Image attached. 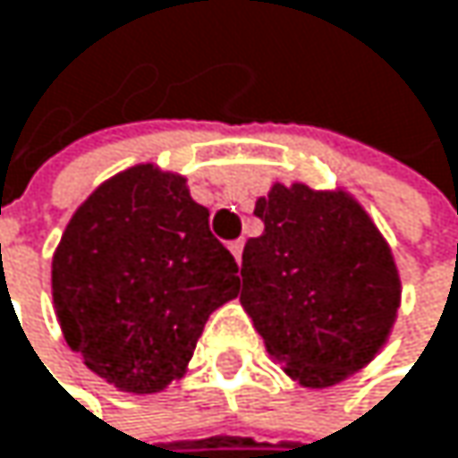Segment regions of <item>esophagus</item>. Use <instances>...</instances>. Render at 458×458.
<instances>
[{"label":"esophagus","instance_id":"1","mask_svg":"<svg viewBox=\"0 0 458 458\" xmlns=\"http://www.w3.org/2000/svg\"><path fill=\"white\" fill-rule=\"evenodd\" d=\"M242 245H245L242 240H234V242H229V250H232V256H234V261H237V264L242 261Z\"/></svg>","mask_w":458,"mask_h":458}]
</instances>
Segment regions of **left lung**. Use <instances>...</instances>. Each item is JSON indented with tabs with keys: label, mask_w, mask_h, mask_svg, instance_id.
Returning a JSON list of instances; mask_svg holds the SVG:
<instances>
[{
	"label": "left lung",
	"mask_w": 458,
	"mask_h": 458,
	"mask_svg": "<svg viewBox=\"0 0 458 458\" xmlns=\"http://www.w3.org/2000/svg\"><path fill=\"white\" fill-rule=\"evenodd\" d=\"M240 304L291 381L328 389L389 342L403 285L389 242L346 189L275 181L253 210Z\"/></svg>",
	"instance_id": "left-lung-1"
}]
</instances>
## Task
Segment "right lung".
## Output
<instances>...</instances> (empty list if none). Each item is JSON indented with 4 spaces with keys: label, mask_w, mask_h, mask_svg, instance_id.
Wrapping results in <instances>:
<instances>
[{
    "label": "right lung",
    "mask_w": 458,
    "mask_h": 458,
    "mask_svg": "<svg viewBox=\"0 0 458 458\" xmlns=\"http://www.w3.org/2000/svg\"><path fill=\"white\" fill-rule=\"evenodd\" d=\"M208 218L186 175L154 162L106 178L69 218L50 272L55 320L119 392L178 381L208 318L240 296L237 261Z\"/></svg>",
    "instance_id": "right-lung-1"
}]
</instances>
